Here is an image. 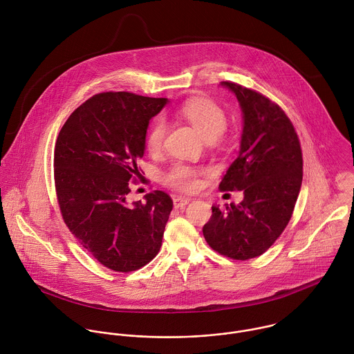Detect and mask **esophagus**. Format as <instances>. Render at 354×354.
I'll return each mask as SVG.
<instances>
[{"mask_svg": "<svg viewBox=\"0 0 354 354\" xmlns=\"http://www.w3.org/2000/svg\"><path fill=\"white\" fill-rule=\"evenodd\" d=\"M190 201H192V198L179 196V197H175V198H174V205H175V208H183V207H186Z\"/></svg>", "mask_w": 354, "mask_h": 354, "instance_id": "34e87169", "label": "esophagus"}]
</instances>
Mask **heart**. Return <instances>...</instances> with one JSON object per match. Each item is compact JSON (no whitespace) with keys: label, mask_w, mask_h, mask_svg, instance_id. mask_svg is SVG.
I'll return each instance as SVG.
<instances>
[{"label":"heart","mask_w":354,"mask_h":354,"mask_svg":"<svg viewBox=\"0 0 354 354\" xmlns=\"http://www.w3.org/2000/svg\"><path fill=\"white\" fill-rule=\"evenodd\" d=\"M180 112L207 141L220 137L227 127V116L224 111L208 98L189 100L182 106ZM165 131L167 127L162 120H156L153 123L146 136V146L150 153L161 150ZM200 175L201 169L183 162H176L164 174V182L182 192H194L200 187Z\"/></svg>","instance_id":"heart-1"}]
</instances>
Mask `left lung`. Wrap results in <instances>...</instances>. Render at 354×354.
<instances>
[{
	"instance_id": "obj_1",
	"label": "left lung",
	"mask_w": 354,
	"mask_h": 354,
	"mask_svg": "<svg viewBox=\"0 0 354 354\" xmlns=\"http://www.w3.org/2000/svg\"><path fill=\"white\" fill-rule=\"evenodd\" d=\"M236 95L243 129L238 157L220 190L243 192L239 204L212 207L203 232L217 253L249 260L261 256L290 221L302 183V153L294 126L279 105L232 82H221Z\"/></svg>"
}]
</instances>
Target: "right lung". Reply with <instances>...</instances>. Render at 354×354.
Segmentation results:
<instances>
[{"mask_svg":"<svg viewBox=\"0 0 354 354\" xmlns=\"http://www.w3.org/2000/svg\"><path fill=\"white\" fill-rule=\"evenodd\" d=\"M168 102L127 91L88 98L64 123L55 147L63 218L84 250L116 272L137 271L158 253L174 203L160 190L127 203L145 154L149 122Z\"/></svg>","mask_w":354,"mask_h":354,"instance_id":"obj_1","label":"right lung"}]
</instances>
